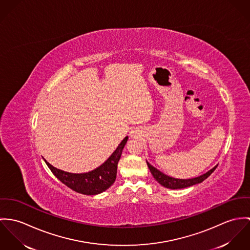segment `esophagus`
Here are the masks:
<instances>
[{"label": "esophagus", "mask_w": 250, "mask_h": 250, "mask_svg": "<svg viewBox=\"0 0 250 250\" xmlns=\"http://www.w3.org/2000/svg\"><path fill=\"white\" fill-rule=\"evenodd\" d=\"M138 130H132L130 133L131 137H136V136H138Z\"/></svg>", "instance_id": "34e87169"}]
</instances>
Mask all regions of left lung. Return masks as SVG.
<instances>
[{
    "mask_svg": "<svg viewBox=\"0 0 250 250\" xmlns=\"http://www.w3.org/2000/svg\"><path fill=\"white\" fill-rule=\"evenodd\" d=\"M148 168L152 174V176L155 178V180L161 184L162 186L168 188V189H182V188H187L190 186H193L195 184L201 183L203 180H205L208 176H210V174L216 169V167H214L212 169H210L209 171H207L206 173L191 178V179H177V178H173L170 176H167L166 174H164L163 172H161L160 170H158L157 168H155L154 167L151 166L148 162H146Z\"/></svg>",
    "mask_w": 250,
    "mask_h": 250,
    "instance_id": "left-lung-1",
    "label": "left lung"
}]
</instances>
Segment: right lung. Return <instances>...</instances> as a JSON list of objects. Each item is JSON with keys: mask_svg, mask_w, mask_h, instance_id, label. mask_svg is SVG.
<instances>
[{"mask_svg": "<svg viewBox=\"0 0 250 250\" xmlns=\"http://www.w3.org/2000/svg\"><path fill=\"white\" fill-rule=\"evenodd\" d=\"M128 137L124 139L111 156L101 166L85 173H70L52 166L46 160V164L57 179L64 185L80 194L93 195L104 192L114 183L117 176V167L123 148Z\"/></svg>", "mask_w": 250, "mask_h": 250, "instance_id": "add662e5", "label": "right lung"}]
</instances>
